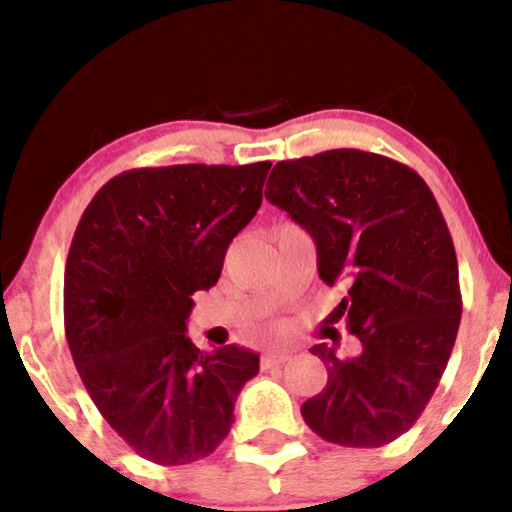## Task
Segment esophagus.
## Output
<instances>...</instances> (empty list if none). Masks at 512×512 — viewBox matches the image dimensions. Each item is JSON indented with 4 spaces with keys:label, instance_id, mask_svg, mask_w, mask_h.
<instances>
[{
    "label": "esophagus",
    "instance_id": "obj_1",
    "mask_svg": "<svg viewBox=\"0 0 512 512\" xmlns=\"http://www.w3.org/2000/svg\"><path fill=\"white\" fill-rule=\"evenodd\" d=\"M289 359H291L289 352H265L263 359H261V366H263V368L282 366V363H286Z\"/></svg>",
    "mask_w": 512,
    "mask_h": 512
}]
</instances>
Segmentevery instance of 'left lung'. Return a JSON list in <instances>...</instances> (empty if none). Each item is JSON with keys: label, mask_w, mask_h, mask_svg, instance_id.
<instances>
[{"label": "left lung", "mask_w": 512, "mask_h": 512, "mask_svg": "<svg viewBox=\"0 0 512 512\" xmlns=\"http://www.w3.org/2000/svg\"><path fill=\"white\" fill-rule=\"evenodd\" d=\"M265 198L317 244L319 277L342 284L333 321L361 342L356 356L314 345L328 382L303 419L328 443L382 447L431 401L461 321L459 268L431 188L380 153L333 149L272 167Z\"/></svg>", "instance_id": "left-lung-1"}]
</instances>
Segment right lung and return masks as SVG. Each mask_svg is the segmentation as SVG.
Masks as SVG:
<instances>
[{
	"mask_svg": "<svg viewBox=\"0 0 512 512\" xmlns=\"http://www.w3.org/2000/svg\"><path fill=\"white\" fill-rule=\"evenodd\" d=\"M270 163L139 167L83 212L65 268V335L111 429L160 466L205 459L228 436L258 354L200 352L193 293L219 282L233 237L263 202Z\"/></svg>",
	"mask_w": 512,
	"mask_h": 512,
	"instance_id": "1",
	"label": "right lung"
}]
</instances>
